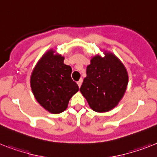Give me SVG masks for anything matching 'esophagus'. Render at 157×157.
Instances as JSON below:
<instances>
[{"mask_svg":"<svg viewBox=\"0 0 157 157\" xmlns=\"http://www.w3.org/2000/svg\"><path fill=\"white\" fill-rule=\"evenodd\" d=\"M82 82H83V80L82 79H81V80H79L78 81H77V85H78L79 88L81 86V85H82Z\"/></svg>","mask_w":157,"mask_h":157,"instance_id":"obj_1","label":"esophagus"}]
</instances>
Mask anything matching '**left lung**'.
Segmentation results:
<instances>
[{"instance_id":"8db88e82","label":"left lung","mask_w":157,"mask_h":157,"mask_svg":"<svg viewBox=\"0 0 157 157\" xmlns=\"http://www.w3.org/2000/svg\"><path fill=\"white\" fill-rule=\"evenodd\" d=\"M86 73L80 91L91 109L105 113L117 106L128 85L124 64L112 53H106L104 58L96 56L87 67Z\"/></svg>"}]
</instances>
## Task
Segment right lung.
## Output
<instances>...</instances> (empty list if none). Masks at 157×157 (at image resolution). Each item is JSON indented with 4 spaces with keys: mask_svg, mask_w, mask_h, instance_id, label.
<instances>
[{
    "mask_svg": "<svg viewBox=\"0 0 157 157\" xmlns=\"http://www.w3.org/2000/svg\"><path fill=\"white\" fill-rule=\"evenodd\" d=\"M72 68L64 64V57L48 51L33 71L31 88L42 107L51 113H60L68 107L79 87L71 77Z\"/></svg>",
    "mask_w": 157,
    "mask_h": 157,
    "instance_id": "1",
    "label": "right lung"
}]
</instances>
